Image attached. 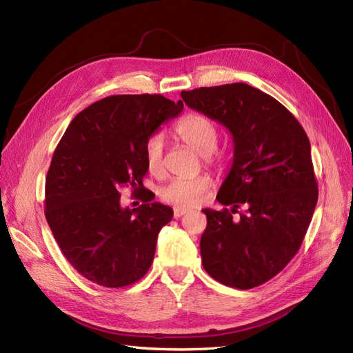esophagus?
<instances>
[{
	"mask_svg": "<svg viewBox=\"0 0 353 353\" xmlns=\"http://www.w3.org/2000/svg\"><path fill=\"white\" fill-rule=\"evenodd\" d=\"M185 213H188V210H187V209H183V208H175V209H174V218H175V219H178V218H181V216H184Z\"/></svg>",
	"mask_w": 353,
	"mask_h": 353,
	"instance_id": "1",
	"label": "esophagus"
}]
</instances>
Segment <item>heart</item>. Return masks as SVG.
<instances>
[{"label":"heart","instance_id":"b5f03b06","mask_svg":"<svg viewBox=\"0 0 353 353\" xmlns=\"http://www.w3.org/2000/svg\"><path fill=\"white\" fill-rule=\"evenodd\" d=\"M178 140L193 148L208 166H216L218 156L215 153L219 141V130L216 122L205 113L193 112L185 114L174 130ZM165 143L162 135H152L144 145V162L148 172L154 176L165 172ZM212 179L208 175L193 178H175L159 190V196L169 205L181 208H193L200 205L210 190Z\"/></svg>","mask_w":353,"mask_h":353}]
</instances>
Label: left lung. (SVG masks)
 <instances>
[{"instance_id":"left-lung-1","label":"left lung","mask_w":353,"mask_h":353,"mask_svg":"<svg viewBox=\"0 0 353 353\" xmlns=\"http://www.w3.org/2000/svg\"><path fill=\"white\" fill-rule=\"evenodd\" d=\"M181 97L228 128L234 140L232 166L216 196L232 209H203V268L223 285L258 287L294 258L314 215L318 184L307 135L280 101L248 83L201 87ZM241 204L246 212L232 221Z\"/></svg>"}]
</instances>
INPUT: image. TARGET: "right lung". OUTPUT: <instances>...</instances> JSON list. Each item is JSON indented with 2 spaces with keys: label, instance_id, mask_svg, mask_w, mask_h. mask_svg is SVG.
I'll use <instances>...</instances> for the list:
<instances>
[{
  "label": "right lung",
  "instance_id": "obj_1",
  "mask_svg": "<svg viewBox=\"0 0 353 353\" xmlns=\"http://www.w3.org/2000/svg\"><path fill=\"white\" fill-rule=\"evenodd\" d=\"M184 103L160 94L110 95L74 116L52 154L46 218L61 253L85 279L109 288L137 283L150 270L157 234L172 208L153 203L143 185L144 145ZM143 205L120 208L119 188Z\"/></svg>",
  "mask_w": 353,
  "mask_h": 353
}]
</instances>
